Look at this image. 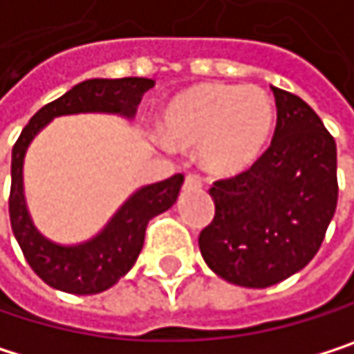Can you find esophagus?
Listing matches in <instances>:
<instances>
[{"label": "esophagus", "mask_w": 354, "mask_h": 354, "mask_svg": "<svg viewBox=\"0 0 354 354\" xmlns=\"http://www.w3.org/2000/svg\"><path fill=\"white\" fill-rule=\"evenodd\" d=\"M183 185L185 187H202V179H200V175H196V173H189L187 177H185V181H183Z\"/></svg>", "instance_id": "esophagus-1"}]
</instances>
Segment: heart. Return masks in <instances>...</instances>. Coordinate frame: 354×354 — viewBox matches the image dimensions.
Wrapping results in <instances>:
<instances>
[{"mask_svg": "<svg viewBox=\"0 0 354 354\" xmlns=\"http://www.w3.org/2000/svg\"><path fill=\"white\" fill-rule=\"evenodd\" d=\"M273 122V102L263 89L204 83L179 93L167 106L160 133L177 148L200 146L206 171L234 177L263 156Z\"/></svg>", "mask_w": 354, "mask_h": 354, "instance_id": "obj_1", "label": "heart"}]
</instances>
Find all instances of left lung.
Returning <instances> with one entry per match:
<instances>
[{
  "label": "left lung",
  "mask_w": 354,
  "mask_h": 354,
  "mask_svg": "<svg viewBox=\"0 0 354 354\" xmlns=\"http://www.w3.org/2000/svg\"><path fill=\"white\" fill-rule=\"evenodd\" d=\"M271 89V146L248 171L212 183L214 216L198 238L206 265L244 288L279 283L311 263L338 202L334 138L306 102Z\"/></svg>",
  "instance_id": "obj_1"
}]
</instances>
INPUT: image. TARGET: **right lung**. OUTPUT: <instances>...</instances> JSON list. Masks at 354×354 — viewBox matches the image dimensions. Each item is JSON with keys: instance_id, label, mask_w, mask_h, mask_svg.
Wrapping results in <instances>:
<instances>
[{"instance_id": "add662e5", "label": "right lung", "mask_w": 354, "mask_h": 354, "mask_svg": "<svg viewBox=\"0 0 354 354\" xmlns=\"http://www.w3.org/2000/svg\"><path fill=\"white\" fill-rule=\"evenodd\" d=\"M152 87L154 81L144 77L83 81L62 97L43 106L16 140L12 148V187L8 202L10 223L26 263L48 286L68 294H97L114 286L136 265L144 248L148 221L175 204L183 175L177 173L138 189L95 238L77 246H62L43 238L26 210L22 165L28 144L54 116L62 114L110 112L133 118L142 95Z\"/></svg>"}]
</instances>
